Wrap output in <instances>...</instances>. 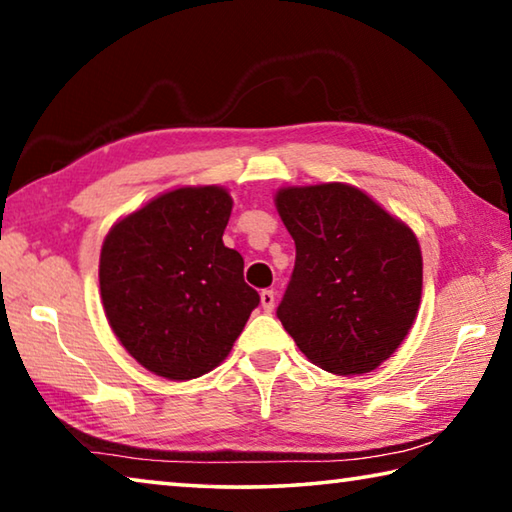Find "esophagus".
<instances>
[{
	"label": "esophagus",
	"instance_id": "esophagus-1",
	"mask_svg": "<svg viewBox=\"0 0 512 512\" xmlns=\"http://www.w3.org/2000/svg\"><path fill=\"white\" fill-rule=\"evenodd\" d=\"M259 298H262L264 311H268V314H271L273 307H275V291L273 289H264L262 293H259Z\"/></svg>",
	"mask_w": 512,
	"mask_h": 512
}]
</instances>
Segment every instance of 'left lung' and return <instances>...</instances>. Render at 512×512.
<instances>
[{
	"mask_svg": "<svg viewBox=\"0 0 512 512\" xmlns=\"http://www.w3.org/2000/svg\"><path fill=\"white\" fill-rule=\"evenodd\" d=\"M296 266L277 318L334 375H363L400 348L420 307L422 255L409 225L357 187H287L275 196Z\"/></svg>",
	"mask_w": 512,
	"mask_h": 512,
	"instance_id": "left-lung-1",
	"label": "left lung"
}]
</instances>
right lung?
<instances>
[{"instance_id": "add662e5", "label": "right lung", "mask_w": 512, "mask_h": 512, "mask_svg": "<svg viewBox=\"0 0 512 512\" xmlns=\"http://www.w3.org/2000/svg\"><path fill=\"white\" fill-rule=\"evenodd\" d=\"M232 198L180 187L128 214L101 248L108 323L146 370L185 381L219 366L259 305L244 257L223 246Z\"/></svg>"}]
</instances>
